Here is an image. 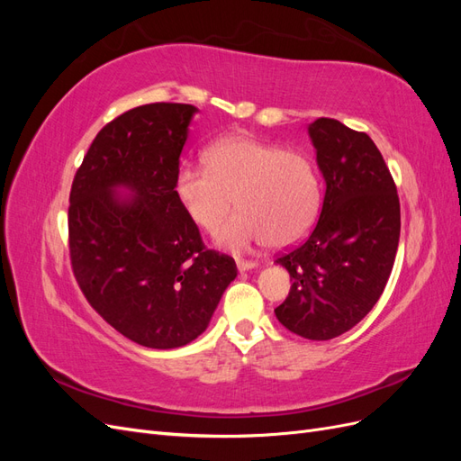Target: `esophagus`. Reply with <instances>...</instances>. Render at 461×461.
I'll list each match as a JSON object with an SVG mask.
<instances>
[{
  "label": "esophagus",
  "instance_id": "1",
  "mask_svg": "<svg viewBox=\"0 0 461 461\" xmlns=\"http://www.w3.org/2000/svg\"><path fill=\"white\" fill-rule=\"evenodd\" d=\"M236 267H239L240 271H248V269L258 267V263L256 261H248V259H236Z\"/></svg>",
  "mask_w": 461,
  "mask_h": 461
}]
</instances>
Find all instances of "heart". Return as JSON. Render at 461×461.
Listing matches in <instances>:
<instances>
[{"label": "heart", "mask_w": 461, "mask_h": 461, "mask_svg": "<svg viewBox=\"0 0 461 461\" xmlns=\"http://www.w3.org/2000/svg\"><path fill=\"white\" fill-rule=\"evenodd\" d=\"M176 196L205 232H215L239 205L217 240L242 252L265 242L300 240L317 217L321 183L303 151L230 134L207 148L205 167H180Z\"/></svg>", "instance_id": "1"}]
</instances>
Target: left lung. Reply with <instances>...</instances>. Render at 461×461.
<instances>
[{"label":"left lung","mask_w":461,"mask_h":461,"mask_svg":"<svg viewBox=\"0 0 461 461\" xmlns=\"http://www.w3.org/2000/svg\"><path fill=\"white\" fill-rule=\"evenodd\" d=\"M327 190L308 239L276 263L290 273L276 319L298 337L330 340L381 298L400 240V200L379 148L337 119L310 124Z\"/></svg>","instance_id":"left-lung-1"}]
</instances>
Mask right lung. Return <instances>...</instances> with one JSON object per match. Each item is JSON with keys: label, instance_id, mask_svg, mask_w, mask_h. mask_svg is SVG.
I'll list each match as a JSON object with an SVG mask.
<instances>
[{"label": "right lung", "instance_id": "1", "mask_svg": "<svg viewBox=\"0 0 461 461\" xmlns=\"http://www.w3.org/2000/svg\"><path fill=\"white\" fill-rule=\"evenodd\" d=\"M196 107L146 104L97 132L68 196V256L82 294L129 340L169 350L198 339L234 281L176 196ZM127 185L135 198L114 196Z\"/></svg>", "mask_w": 461, "mask_h": 461}]
</instances>
